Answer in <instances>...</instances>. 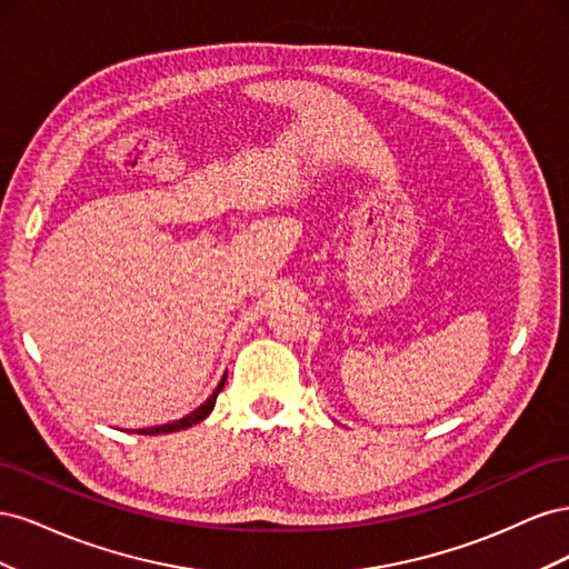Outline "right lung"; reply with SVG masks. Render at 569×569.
Listing matches in <instances>:
<instances>
[{"label": "right lung", "mask_w": 569, "mask_h": 569, "mask_svg": "<svg viewBox=\"0 0 569 569\" xmlns=\"http://www.w3.org/2000/svg\"><path fill=\"white\" fill-rule=\"evenodd\" d=\"M226 380H228V375H222L220 385L213 389V393L209 396V399H206L197 410L189 412V416H184V418H180V420H173V422H166V425L149 427V429H137V435H170V432H180V429H187V427H192V425L201 422L203 418H209V412H211L213 406H216V399H218L220 389L226 387Z\"/></svg>", "instance_id": "1"}]
</instances>
